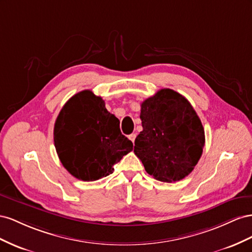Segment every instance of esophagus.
<instances>
[{
    "mask_svg": "<svg viewBox=\"0 0 252 252\" xmlns=\"http://www.w3.org/2000/svg\"><path fill=\"white\" fill-rule=\"evenodd\" d=\"M135 138H136V134H131L128 135V139H130L132 142L135 141Z\"/></svg>",
    "mask_w": 252,
    "mask_h": 252,
    "instance_id": "esophagus-1",
    "label": "esophagus"
}]
</instances>
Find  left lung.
I'll list each match as a JSON object with an SVG mask.
<instances>
[{
    "label": "left lung",
    "instance_id": "1",
    "mask_svg": "<svg viewBox=\"0 0 252 252\" xmlns=\"http://www.w3.org/2000/svg\"><path fill=\"white\" fill-rule=\"evenodd\" d=\"M140 119L134 153L147 173L166 183L188 176L205 146L202 121L191 103L179 93L162 89L141 103Z\"/></svg>",
    "mask_w": 252,
    "mask_h": 252
}]
</instances>
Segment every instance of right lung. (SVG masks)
Wrapping results in <instances>:
<instances>
[{"instance_id":"1","label":"right lung","mask_w":252,"mask_h":252,"mask_svg":"<svg viewBox=\"0 0 252 252\" xmlns=\"http://www.w3.org/2000/svg\"><path fill=\"white\" fill-rule=\"evenodd\" d=\"M107 112L101 97L89 90L64 104L55 122L54 142L59 159L74 177L94 182L113 173L114 164L133 150V143Z\"/></svg>"}]
</instances>
